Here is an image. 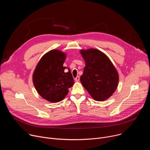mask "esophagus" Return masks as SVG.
I'll return each mask as SVG.
<instances>
[{
	"label": "esophagus",
	"instance_id": "esophagus-1",
	"mask_svg": "<svg viewBox=\"0 0 150 150\" xmlns=\"http://www.w3.org/2000/svg\"><path fill=\"white\" fill-rule=\"evenodd\" d=\"M79 79H80V77H79V76H77L75 78V81L76 82H78V81H79Z\"/></svg>",
	"mask_w": 150,
	"mask_h": 150
}]
</instances>
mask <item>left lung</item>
<instances>
[{"instance_id":"obj_1","label":"left lung","mask_w":150,"mask_h":150,"mask_svg":"<svg viewBox=\"0 0 150 150\" xmlns=\"http://www.w3.org/2000/svg\"><path fill=\"white\" fill-rule=\"evenodd\" d=\"M85 67L80 81L92 98L98 101L108 99L116 91L119 74L104 53L96 49L81 50Z\"/></svg>"}]
</instances>
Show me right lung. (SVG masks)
Instances as JSON below:
<instances>
[{
	"instance_id": "right-lung-1",
	"label": "right lung",
	"mask_w": 150,
	"mask_h": 150,
	"mask_svg": "<svg viewBox=\"0 0 150 150\" xmlns=\"http://www.w3.org/2000/svg\"><path fill=\"white\" fill-rule=\"evenodd\" d=\"M66 57L64 52L52 50L42 56L33 72V81L37 93L50 102L63 100L74 83L71 70L63 66Z\"/></svg>"
}]
</instances>
